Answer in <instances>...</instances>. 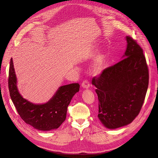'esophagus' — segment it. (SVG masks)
<instances>
[{"label": "esophagus", "mask_w": 158, "mask_h": 158, "mask_svg": "<svg viewBox=\"0 0 158 158\" xmlns=\"http://www.w3.org/2000/svg\"><path fill=\"white\" fill-rule=\"evenodd\" d=\"M81 87L84 89H89L90 87V83L87 80H84L81 83Z\"/></svg>", "instance_id": "obj_1"}]
</instances>
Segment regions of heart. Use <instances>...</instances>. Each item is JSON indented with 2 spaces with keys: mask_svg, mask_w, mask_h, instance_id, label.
I'll return each mask as SVG.
<instances>
[{
  "mask_svg": "<svg viewBox=\"0 0 158 158\" xmlns=\"http://www.w3.org/2000/svg\"><path fill=\"white\" fill-rule=\"evenodd\" d=\"M106 56L104 54L101 53L96 56L91 64L90 70L94 75H98L102 71L106 63Z\"/></svg>",
  "mask_w": 158,
  "mask_h": 158,
  "instance_id": "1",
  "label": "heart"
}]
</instances>
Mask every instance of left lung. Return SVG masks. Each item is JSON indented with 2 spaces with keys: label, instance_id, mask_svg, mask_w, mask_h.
I'll return each mask as SVG.
<instances>
[{
  "label": "left lung",
  "instance_id": "obj_1",
  "mask_svg": "<svg viewBox=\"0 0 158 158\" xmlns=\"http://www.w3.org/2000/svg\"><path fill=\"white\" fill-rule=\"evenodd\" d=\"M123 59L92 78L98 96V118L115 129L131 123L139 114L149 85V69L142 48L131 37Z\"/></svg>",
  "mask_w": 158,
  "mask_h": 158
}]
</instances>
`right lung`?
I'll return each instance as SVG.
<instances>
[{
    "label": "right lung",
    "instance_id": "right-lung-1",
    "mask_svg": "<svg viewBox=\"0 0 158 158\" xmlns=\"http://www.w3.org/2000/svg\"><path fill=\"white\" fill-rule=\"evenodd\" d=\"M8 86L12 101L20 117L35 129L48 131L57 129L66 119L67 108L73 95L79 91L78 83H71L59 88L47 103L35 104L23 99L17 87L13 59H10Z\"/></svg>",
    "mask_w": 158,
    "mask_h": 158
}]
</instances>
